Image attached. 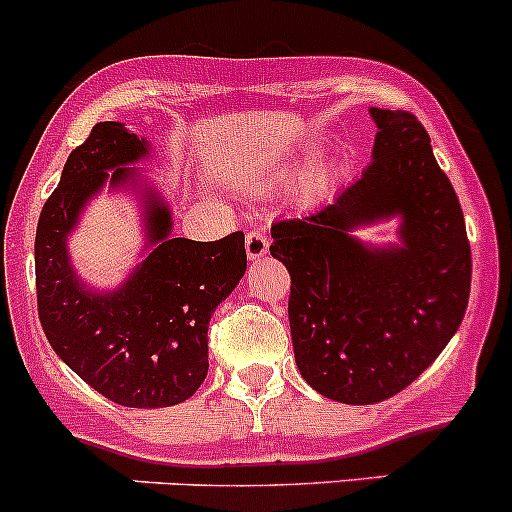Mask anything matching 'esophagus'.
I'll return each instance as SVG.
<instances>
[{
	"mask_svg": "<svg viewBox=\"0 0 512 512\" xmlns=\"http://www.w3.org/2000/svg\"><path fill=\"white\" fill-rule=\"evenodd\" d=\"M268 254V239L263 231H249L246 234V256H249V261H258V258H263Z\"/></svg>",
	"mask_w": 512,
	"mask_h": 512,
	"instance_id": "obj_1",
	"label": "esophagus"
}]
</instances>
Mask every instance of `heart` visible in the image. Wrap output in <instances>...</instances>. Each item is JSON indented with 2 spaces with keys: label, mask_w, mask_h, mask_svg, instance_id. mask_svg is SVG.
Returning <instances> with one entry per match:
<instances>
[{
  "label": "heart",
  "mask_w": 512,
  "mask_h": 512,
  "mask_svg": "<svg viewBox=\"0 0 512 512\" xmlns=\"http://www.w3.org/2000/svg\"><path fill=\"white\" fill-rule=\"evenodd\" d=\"M330 175H333V167H330V162H325V165L315 167V170L303 179V192L310 194V197H313V194H318V192H323L325 184H328Z\"/></svg>",
  "instance_id": "b5f03b06"
}]
</instances>
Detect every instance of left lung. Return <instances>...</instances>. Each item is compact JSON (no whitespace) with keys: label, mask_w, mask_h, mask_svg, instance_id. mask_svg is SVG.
Segmentation results:
<instances>
[{"label":"left lung","mask_w":512,"mask_h":512,"mask_svg":"<svg viewBox=\"0 0 512 512\" xmlns=\"http://www.w3.org/2000/svg\"><path fill=\"white\" fill-rule=\"evenodd\" d=\"M372 162L303 219L271 226L291 273L295 365L323 397L377 404L414 382L456 335L471 293L461 204L429 133L404 110L370 108ZM398 221V241L356 231Z\"/></svg>","instance_id":"obj_1"}]
</instances>
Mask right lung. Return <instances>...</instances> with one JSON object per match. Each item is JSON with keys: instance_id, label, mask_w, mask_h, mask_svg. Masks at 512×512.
Listing matches in <instances>:
<instances>
[{"instance_id": "add662e5", "label": "right lung", "mask_w": 512, "mask_h": 512, "mask_svg": "<svg viewBox=\"0 0 512 512\" xmlns=\"http://www.w3.org/2000/svg\"><path fill=\"white\" fill-rule=\"evenodd\" d=\"M150 140L105 120L68 155L36 226V298L46 340L86 384L120 407H175L209 370V320L246 273L244 234L172 236V209L142 175ZM103 188L139 197L146 241L118 289L98 292L72 268L67 239Z\"/></svg>"}]
</instances>
